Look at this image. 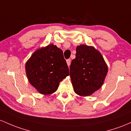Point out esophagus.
<instances>
[{
	"mask_svg": "<svg viewBox=\"0 0 131 131\" xmlns=\"http://www.w3.org/2000/svg\"><path fill=\"white\" fill-rule=\"evenodd\" d=\"M67 65H68V66H70V62H71V61H70V59H67Z\"/></svg>",
	"mask_w": 131,
	"mask_h": 131,
	"instance_id": "1",
	"label": "esophagus"
}]
</instances>
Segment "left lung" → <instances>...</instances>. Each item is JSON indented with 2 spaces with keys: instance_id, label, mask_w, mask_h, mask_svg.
I'll return each mask as SVG.
<instances>
[{
  "instance_id": "left-lung-1",
  "label": "left lung",
  "mask_w": 131,
  "mask_h": 131,
  "mask_svg": "<svg viewBox=\"0 0 131 131\" xmlns=\"http://www.w3.org/2000/svg\"><path fill=\"white\" fill-rule=\"evenodd\" d=\"M108 67L102 55L93 47L80 45L70 66V75L75 92L80 96L92 95L102 86Z\"/></svg>"
}]
</instances>
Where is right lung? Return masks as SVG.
I'll return each instance as SVG.
<instances>
[{
  "mask_svg": "<svg viewBox=\"0 0 131 131\" xmlns=\"http://www.w3.org/2000/svg\"><path fill=\"white\" fill-rule=\"evenodd\" d=\"M25 68L29 82L43 95L56 92L60 82L69 75L62 51L54 45L35 51Z\"/></svg>",
  "mask_w": 131,
  "mask_h": 131,
  "instance_id": "obj_1",
  "label": "right lung"
}]
</instances>
